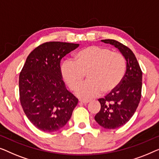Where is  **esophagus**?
Returning a JSON list of instances; mask_svg holds the SVG:
<instances>
[{"label": "esophagus", "mask_w": 159, "mask_h": 159, "mask_svg": "<svg viewBox=\"0 0 159 159\" xmlns=\"http://www.w3.org/2000/svg\"><path fill=\"white\" fill-rule=\"evenodd\" d=\"M79 102L83 103V104H88V103L89 102V101H88V100H79Z\"/></svg>", "instance_id": "1"}]
</instances>
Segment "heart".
Here are the masks:
<instances>
[{
	"label": "heart",
	"mask_w": 159,
	"mask_h": 159,
	"mask_svg": "<svg viewBox=\"0 0 159 159\" xmlns=\"http://www.w3.org/2000/svg\"><path fill=\"white\" fill-rule=\"evenodd\" d=\"M126 67V60L121 53L93 45L80 50L75 60H65L60 73L71 90L81 84L86 74L88 80L76 89L75 94L89 99L102 92L104 95L114 92L124 79Z\"/></svg>",
	"instance_id": "obj_1"
}]
</instances>
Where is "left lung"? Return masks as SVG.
Segmentation results:
<instances>
[{
  "label": "left lung",
  "mask_w": 159,
  "mask_h": 159,
  "mask_svg": "<svg viewBox=\"0 0 159 159\" xmlns=\"http://www.w3.org/2000/svg\"><path fill=\"white\" fill-rule=\"evenodd\" d=\"M120 51L127 61L126 72L119 87L104 98L99 99L101 109L94 119L106 129H116L133 117L141 98L142 70L130 49L115 39H103Z\"/></svg>",
  "instance_id": "1"
}]
</instances>
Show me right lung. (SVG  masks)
Returning a JSON list of instances; mask_svg holds the SVG:
<instances>
[{
	"instance_id": "add662e5",
	"label": "right lung",
	"mask_w": 159,
	"mask_h": 159,
	"mask_svg": "<svg viewBox=\"0 0 159 159\" xmlns=\"http://www.w3.org/2000/svg\"><path fill=\"white\" fill-rule=\"evenodd\" d=\"M79 44L49 42L36 48L19 75V97L30 121L40 130L57 131L70 119L79 100L68 91L60 60Z\"/></svg>"
}]
</instances>
